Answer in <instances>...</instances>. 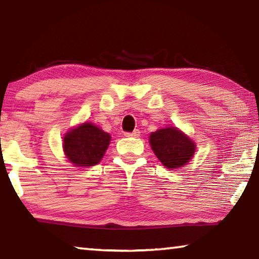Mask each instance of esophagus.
Instances as JSON below:
<instances>
[{"label":"esophagus","mask_w":259,"mask_h":259,"mask_svg":"<svg viewBox=\"0 0 259 259\" xmlns=\"http://www.w3.org/2000/svg\"><path fill=\"white\" fill-rule=\"evenodd\" d=\"M140 135V131L138 129L134 130L133 133H124V136L125 137H138V136Z\"/></svg>","instance_id":"1"}]
</instances>
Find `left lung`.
Instances as JSON below:
<instances>
[{"instance_id":"8db88e82","label":"left lung","mask_w":259,"mask_h":259,"mask_svg":"<svg viewBox=\"0 0 259 259\" xmlns=\"http://www.w3.org/2000/svg\"><path fill=\"white\" fill-rule=\"evenodd\" d=\"M150 144L162 164L175 169L190 162L195 145L190 138L176 128H164L151 134Z\"/></svg>"}]
</instances>
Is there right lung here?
I'll return each instance as SVG.
<instances>
[{"label":"right lung","mask_w":259,"mask_h":259,"mask_svg":"<svg viewBox=\"0 0 259 259\" xmlns=\"http://www.w3.org/2000/svg\"><path fill=\"white\" fill-rule=\"evenodd\" d=\"M111 136L91 123H83L67 133L64 152L76 166H93L102 160Z\"/></svg>","instance_id":"add662e5"}]
</instances>
